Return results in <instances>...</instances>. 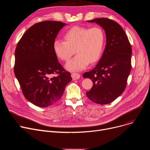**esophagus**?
<instances>
[{
	"label": "esophagus",
	"instance_id": "esophagus-1",
	"mask_svg": "<svg viewBox=\"0 0 150 150\" xmlns=\"http://www.w3.org/2000/svg\"><path fill=\"white\" fill-rule=\"evenodd\" d=\"M71 76H72V78L73 80H78V79H79V78H80V75L77 74V73H73V74H71Z\"/></svg>",
	"mask_w": 150,
	"mask_h": 150
}]
</instances>
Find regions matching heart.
<instances>
[{
    "mask_svg": "<svg viewBox=\"0 0 150 150\" xmlns=\"http://www.w3.org/2000/svg\"><path fill=\"white\" fill-rule=\"evenodd\" d=\"M64 41L56 39L53 43V50L61 61H67L74 53L77 54L65 67L69 71H80L89 64L97 62L103 52L105 34L98 27L91 28L75 26L63 35Z\"/></svg>",
    "mask_w": 150,
    "mask_h": 150,
    "instance_id": "1",
    "label": "heart"
}]
</instances>
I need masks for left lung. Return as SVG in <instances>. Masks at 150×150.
Wrapping results in <instances>:
<instances>
[{"label":"left lung","instance_id":"1","mask_svg":"<svg viewBox=\"0 0 150 150\" xmlns=\"http://www.w3.org/2000/svg\"><path fill=\"white\" fill-rule=\"evenodd\" d=\"M96 23L106 33V44L98 64L84 78L92 80L93 86L86 96L94 103L106 105L115 100L124 91L131 69L132 50L123 28L108 18H97Z\"/></svg>","mask_w":150,"mask_h":150}]
</instances>
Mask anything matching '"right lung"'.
Segmentation results:
<instances>
[{"label":"right lung","mask_w":150,"mask_h":150,"mask_svg":"<svg viewBox=\"0 0 150 150\" xmlns=\"http://www.w3.org/2000/svg\"><path fill=\"white\" fill-rule=\"evenodd\" d=\"M66 25L54 21L37 23L25 31L16 48L15 76L23 96L37 106L56 103L72 81L53 50L58 33ZM56 73L58 76H53Z\"/></svg>","instance_id":"obj_1"}]
</instances>
